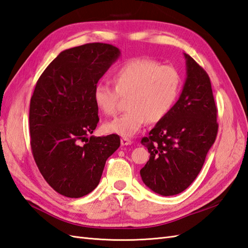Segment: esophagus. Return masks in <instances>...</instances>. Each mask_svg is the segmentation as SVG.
<instances>
[{"mask_svg": "<svg viewBox=\"0 0 248 248\" xmlns=\"http://www.w3.org/2000/svg\"><path fill=\"white\" fill-rule=\"evenodd\" d=\"M132 143V141L128 138H122L121 139V145L122 146H127V145H130Z\"/></svg>", "mask_w": 248, "mask_h": 248, "instance_id": "34e87169", "label": "esophagus"}]
</instances>
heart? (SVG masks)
Listing matches in <instances>:
<instances>
[{
  "label": "heart",
  "mask_w": 248,
  "mask_h": 248,
  "mask_svg": "<svg viewBox=\"0 0 248 248\" xmlns=\"http://www.w3.org/2000/svg\"><path fill=\"white\" fill-rule=\"evenodd\" d=\"M112 82L114 88L103 82L95 84L94 104L106 116H113L121 96H128V111L105 123L104 130L132 137L148 121L158 123L170 112L182 87V76L173 65H162L150 58H134L118 66Z\"/></svg>",
  "instance_id": "1"
}]
</instances>
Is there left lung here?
I'll return each instance as SVG.
<instances>
[{"label": "left lung", "mask_w": 248, "mask_h": 248, "mask_svg": "<svg viewBox=\"0 0 248 248\" xmlns=\"http://www.w3.org/2000/svg\"><path fill=\"white\" fill-rule=\"evenodd\" d=\"M184 56L187 78L182 93L141 141L150 156L140 174L144 184L161 196L178 195L194 182L218 134L210 78L194 59Z\"/></svg>", "instance_id": "left-lung-1"}]
</instances>
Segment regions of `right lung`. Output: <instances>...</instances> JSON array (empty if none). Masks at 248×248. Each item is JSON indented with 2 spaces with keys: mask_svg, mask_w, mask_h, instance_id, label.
<instances>
[{
  "mask_svg": "<svg viewBox=\"0 0 248 248\" xmlns=\"http://www.w3.org/2000/svg\"><path fill=\"white\" fill-rule=\"evenodd\" d=\"M120 53L105 43L66 49L35 84L29 108L30 146L42 176L60 195L81 198L92 192L106 160L120 147L118 135L87 138L99 122L93 88Z\"/></svg>",
  "mask_w": 248,
  "mask_h": 248,
  "instance_id": "obj_1",
  "label": "right lung"
}]
</instances>
